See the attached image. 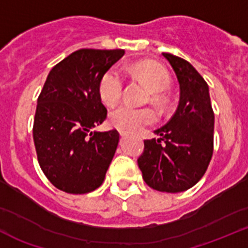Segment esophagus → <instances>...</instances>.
<instances>
[{"label": "esophagus", "mask_w": 248, "mask_h": 248, "mask_svg": "<svg viewBox=\"0 0 248 248\" xmlns=\"http://www.w3.org/2000/svg\"><path fill=\"white\" fill-rule=\"evenodd\" d=\"M120 135H121V137H124V136H126V132H124V131H120Z\"/></svg>", "instance_id": "esophagus-1"}]
</instances>
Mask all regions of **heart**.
Segmentation results:
<instances>
[{
  "mask_svg": "<svg viewBox=\"0 0 248 248\" xmlns=\"http://www.w3.org/2000/svg\"><path fill=\"white\" fill-rule=\"evenodd\" d=\"M131 73L140 78L155 93H160L168 90L170 80L167 71L159 65L149 62H142L128 69ZM124 90V78L119 69H108L99 81V93L102 101L106 105L115 104L121 97ZM157 115L152 108H133L128 104H120L108 113V121L111 126L121 131H137L144 126L153 124Z\"/></svg>",
  "mask_w": 248,
  "mask_h": 248,
  "instance_id": "heart-1",
  "label": "heart"
}]
</instances>
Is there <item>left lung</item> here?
Segmentation results:
<instances>
[{"label": "left lung", "instance_id": "8db88e82", "mask_svg": "<svg viewBox=\"0 0 248 248\" xmlns=\"http://www.w3.org/2000/svg\"><path fill=\"white\" fill-rule=\"evenodd\" d=\"M177 75L178 108L166 126L155 131L158 140H144L137 159L148 186L158 191L188 190L202 178L214 151V111L209 86L189 62L163 53Z\"/></svg>", "mask_w": 248, "mask_h": 248}]
</instances>
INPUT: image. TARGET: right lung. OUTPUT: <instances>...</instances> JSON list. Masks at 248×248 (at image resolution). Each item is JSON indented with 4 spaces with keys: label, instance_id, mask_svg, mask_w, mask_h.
<instances>
[{
    "label": "right lung",
    "instance_id": "obj_1",
    "mask_svg": "<svg viewBox=\"0 0 248 248\" xmlns=\"http://www.w3.org/2000/svg\"><path fill=\"white\" fill-rule=\"evenodd\" d=\"M124 50L79 49L50 70L38 96L33 140L38 163L59 190L85 194L102 184L120 133L93 132L108 117L99 81Z\"/></svg>",
    "mask_w": 248,
    "mask_h": 248
}]
</instances>
